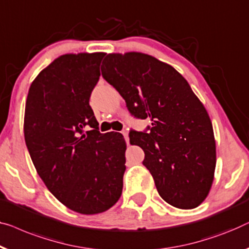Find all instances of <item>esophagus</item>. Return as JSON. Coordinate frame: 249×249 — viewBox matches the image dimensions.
I'll list each match as a JSON object with an SVG mask.
<instances>
[{
	"instance_id": "1",
	"label": "esophagus",
	"mask_w": 249,
	"mask_h": 249,
	"mask_svg": "<svg viewBox=\"0 0 249 249\" xmlns=\"http://www.w3.org/2000/svg\"><path fill=\"white\" fill-rule=\"evenodd\" d=\"M121 133L122 135H124V139H125V142H129V137H128V131L127 130H122L121 131Z\"/></svg>"
}]
</instances>
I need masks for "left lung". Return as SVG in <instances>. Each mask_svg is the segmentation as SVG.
<instances>
[{"mask_svg": "<svg viewBox=\"0 0 249 249\" xmlns=\"http://www.w3.org/2000/svg\"><path fill=\"white\" fill-rule=\"evenodd\" d=\"M101 71L132 116L153 121L148 132L132 130L129 138L145 153L142 164L160 196L175 208L200 205L213 182L215 142L207 110L189 83L171 65L142 53H109Z\"/></svg>", "mask_w": 249, "mask_h": 249, "instance_id": "1", "label": "left lung"}]
</instances>
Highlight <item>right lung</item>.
I'll list each match as a JSON object with an SVG mask.
<instances>
[{
  "mask_svg": "<svg viewBox=\"0 0 249 249\" xmlns=\"http://www.w3.org/2000/svg\"><path fill=\"white\" fill-rule=\"evenodd\" d=\"M103 56L56 58L32 82L24 111V139L37 173L57 200L82 214L107 211L124 186V136L101 133L89 103ZM88 125L92 129L84 132Z\"/></svg>",
  "mask_w": 249,
  "mask_h": 249,
  "instance_id": "1",
  "label": "right lung"
}]
</instances>
